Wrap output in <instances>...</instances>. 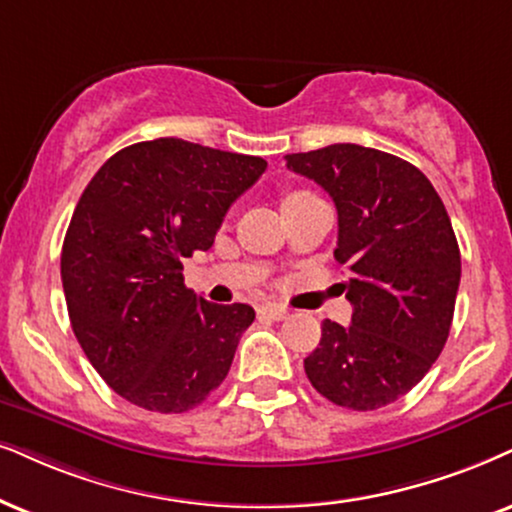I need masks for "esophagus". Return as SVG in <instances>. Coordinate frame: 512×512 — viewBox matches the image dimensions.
I'll return each instance as SVG.
<instances>
[{
    "instance_id": "34e87169",
    "label": "esophagus",
    "mask_w": 512,
    "mask_h": 512,
    "mask_svg": "<svg viewBox=\"0 0 512 512\" xmlns=\"http://www.w3.org/2000/svg\"><path fill=\"white\" fill-rule=\"evenodd\" d=\"M260 312H262L264 316H269V319H276V321L286 319V316H288V309L283 307V304H276V302H267V304H262Z\"/></svg>"
}]
</instances>
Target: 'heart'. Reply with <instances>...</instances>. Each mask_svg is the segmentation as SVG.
Returning <instances> with one entry per match:
<instances>
[{
  "label": "heart",
  "mask_w": 512,
  "mask_h": 512,
  "mask_svg": "<svg viewBox=\"0 0 512 512\" xmlns=\"http://www.w3.org/2000/svg\"><path fill=\"white\" fill-rule=\"evenodd\" d=\"M312 196H314V193H309V191H288L286 196H283L281 205H283V208H290V205L302 203V200H307V198H312Z\"/></svg>",
  "instance_id": "obj_1"
}]
</instances>
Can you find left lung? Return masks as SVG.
Masks as SVG:
<instances>
[{
	"label": "left lung",
	"mask_w": 512,
	"mask_h": 512,
	"mask_svg": "<svg viewBox=\"0 0 512 512\" xmlns=\"http://www.w3.org/2000/svg\"><path fill=\"white\" fill-rule=\"evenodd\" d=\"M286 163L333 198L335 260L354 307L349 326L321 323L304 371L333 404L375 411L416 387L449 338L461 283L451 219L430 179L397 155L333 144Z\"/></svg>",
	"instance_id": "1"
}]
</instances>
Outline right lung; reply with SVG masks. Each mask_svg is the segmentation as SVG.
<instances>
[{
    "mask_svg": "<svg viewBox=\"0 0 512 512\" xmlns=\"http://www.w3.org/2000/svg\"><path fill=\"white\" fill-rule=\"evenodd\" d=\"M264 170L257 155L165 137L122 148L87 184L61 281L77 342L120 397L184 413L222 385L255 309L198 297L181 260L212 248L226 210Z\"/></svg>",
    "mask_w": 512,
    "mask_h": 512,
    "instance_id": "add662e5",
    "label": "right lung"
}]
</instances>
